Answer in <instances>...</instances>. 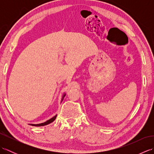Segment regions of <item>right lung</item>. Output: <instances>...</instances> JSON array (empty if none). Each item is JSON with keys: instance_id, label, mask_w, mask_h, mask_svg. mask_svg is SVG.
Instances as JSON below:
<instances>
[{"instance_id": "obj_1", "label": "right lung", "mask_w": 154, "mask_h": 154, "mask_svg": "<svg viewBox=\"0 0 154 154\" xmlns=\"http://www.w3.org/2000/svg\"><path fill=\"white\" fill-rule=\"evenodd\" d=\"M66 95V93H64L63 95L62 96V99H61V103L62 102V100H63L65 96ZM57 117V114H55V115L54 116H53L52 118H51V119H50L49 120H46L45 122H42V123H40V124H29L31 126H45V125H48V124L51 123L52 122H54V121L55 120V119H56Z\"/></svg>"}]
</instances>
